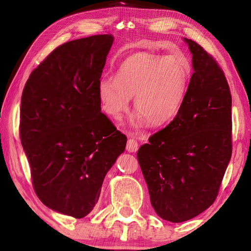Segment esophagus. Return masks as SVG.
I'll use <instances>...</instances> for the list:
<instances>
[{
    "label": "esophagus",
    "mask_w": 251,
    "mask_h": 251,
    "mask_svg": "<svg viewBox=\"0 0 251 251\" xmlns=\"http://www.w3.org/2000/svg\"><path fill=\"white\" fill-rule=\"evenodd\" d=\"M127 151L129 152H134L138 150V142L134 138H129L128 142H127V146H126Z\"/></svg>",
    "instance_id": "obj_1"
}]
</instances>
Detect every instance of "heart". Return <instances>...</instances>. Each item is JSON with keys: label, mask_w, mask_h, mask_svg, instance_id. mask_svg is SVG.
<instances>
[{"label": "heart", "mask_w": 251, "mask_h": 251, "mask_svg": "<svg viewBox=\"0 0 251 251\" xmlns=\"http://www.w3.org/2000/svg\"><path fill=\"white\" fill-rule=\"evenodd\" d=\"M190 77V67L174 55L136 53L118 65L114 79L100 80L99 99L104 112L121 121L134 96L136 123L161 126L177 116Z\"/></svg>", "instance_id": "b5f03b06"}]
</instances>
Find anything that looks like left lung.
Wrapping results in <instances>:
<instances>
[{"label":"left lung","instance_id":"left-lung-1","mask_svg":"<svg viewBox=\"0 0 251 251\" xmlns=\"http://www.w3.org/2000/svg\"><path fill=\"white\" fill-rule=\"evenodd\" d=\"M194 73L177 116L137 151L151 206L160 218L182 223L217 198L231 158V94L222 67L193 40Z\"/></svg>","mask_w":251,"mask_h":251}]
</instances>
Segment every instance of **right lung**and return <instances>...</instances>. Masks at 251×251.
I'll return each instance as SVG.
<instances>
[{
  "label": "right lung",
  "instance_id": "obj_1",
  "mask_svg": "<svg viewBox=\"0 0 251 251\" xmlns=\"http://www.w3.org/2000/svg\"><path fill=\"white\" fill-rule=\"evenodd\" d=\"M113 41L103 34L59 45L29 75L21 100L20 137L35 194L78 219L93 210L127 142L99 99Z\"/></svg>",
  "mask_w": 251,
  "mask_h": 251
}]
</instances>
